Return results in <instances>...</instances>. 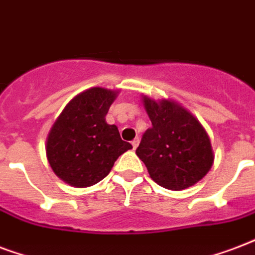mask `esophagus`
Listing matches in <instances>:
<instances>
[{
  "label": "esophagus",
  "instance_id": "1",
  "mask_svg": "<svg viewBox=\"0 0 255 255\" xmlns=\"http://www.w3.org/2000/svg\"><path fill=\"white\" fill-rule=\"evenodd\" d=\"M131 144H132V147H133V149H135L136 147L139 145V137H136V139H133V140L131 141Z\"/></svg>",
  "mask_w": 255,
  "mask_h": 255
}]
</instances>
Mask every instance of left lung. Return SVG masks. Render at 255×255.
<instances>
[{
	"mask_svg": "<svg viewBox=\"0 0 255 255\" xmlns=\"http://www.w3.org/2000/svg\"><path fill=\"white\" fill-rule=\"evenodd\" d=\"M152 127L141 136L136 155L153 182L168 190H183L201 180L213 166L211 143L205 128L174 102L144 97Z\"/></svg>",
	"mask_w": 255,
	"mask_h": 255,
	"instance_id": "obj_1",
	"label": "left lung"
}]
</instances>
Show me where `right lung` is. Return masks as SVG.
<instances>
[{"label": "right lung", "mask_w": 255, "mask_h": 255, "mask_svg": "<svg viewBox=\"0 0 255 255\" xmlns=\"http://www.w3.org/2000/svg\"><path fill=\"white\" fill-rule=\"evenodd\" d=\"M116 92L91 88L68 104L50 129L46 156L54 174L75 187L104 179L122 153L131 149L106 115Z\"/></svg>", "instance_id": "1"}]
</instances>
